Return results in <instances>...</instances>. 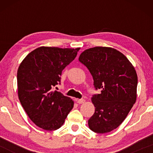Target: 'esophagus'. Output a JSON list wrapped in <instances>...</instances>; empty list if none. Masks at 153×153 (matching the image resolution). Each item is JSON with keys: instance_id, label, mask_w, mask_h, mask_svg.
Segmentation results:
<instances>
[{"instance_id": "34e87169", "label": "esophagus", "mask_w": 153, "mask_h": 153, "mask_svg": "<svg viewBox=\"0 0 153 153\" xmlns=\"http://www.w3.org/2000/svg\"><path fill=\"white\" fill-rule=\"evenodd\" d=\"M75 100H76L77 103H79V104H81V103H85V101L84 99H75Z\"/></svg>"}]
</instances>
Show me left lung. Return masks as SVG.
Here are the masks:
<instances>
[{
    "label": "left lung",
    "instance_id": "8db88e82",
    "mask_svg": "<svg viewBox=\"0 0 153 153\" xmlns=\"http://www.w3.org/2000/svg\"><path fill=\"white\" fill-rule=\"evenodd\" d=\"M78 59L90 71L95 88L101 90L91 98L95 112L88 127L99 134L109 132L122 124L136 102V71L125 55L111 47L88 49Z\"/></svg>",
    "mask_w": 153,
    "mask_h": 153
}]
</instances>
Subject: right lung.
<instances>
[{
	"mask_svg": "<svg viewBox=\"0 0 153 153\" xmlns=\"http://www.w3.org/2000/svg\"><path fill=\"white\" fill-rule=\"evenodd\" d=\"M80 48L40 47L23 59L17 71L19 99L28 117L45 130H56L64 124L74 102L53 91L60 75L75 58Z\"/></svg>",
	"mask_w": 153,
	"mask_h": 153,
	"instance_id": "add662e5",
	"label": "right lung"
}]
</instances>
